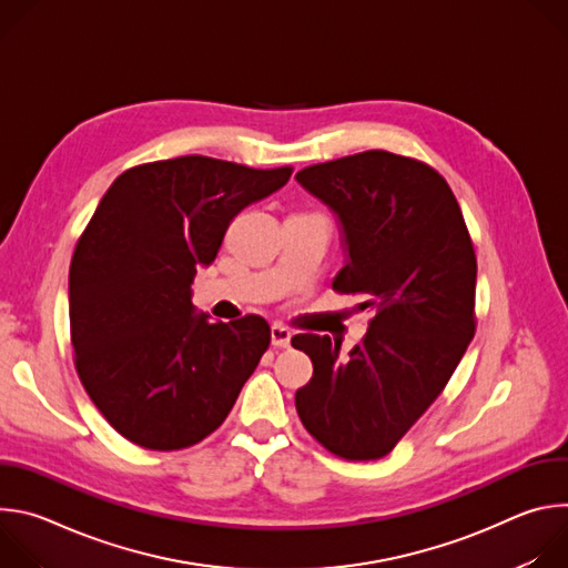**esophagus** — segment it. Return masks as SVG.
<instances>
[{"instance_id":"esophagus-1","label":"esophagus","mask_w":568,"mask_h":568,"mask_svg":"<svg viewBox=\"0 0 568 568\" xmlns=\"http://www.w3.org/2000/svg\"><path fill=\"white\" fill-rule=\"evenodd\" d=\"M290 339H292L290 328L281 326V323H276V326H272V344H274L276 348H287V346H290Z\"/></svg>"}]
</instances>
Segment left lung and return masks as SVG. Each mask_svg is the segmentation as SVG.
Returning <instances> with one entry per match:
<instances>
[{
  "mask_svg": "<svg viewBox=\"0 0 568 568\" xmlns=\"http://www.w3.org/2000/svg\"><path fill=\"white\" fill-rule=\"evenodd\" d=\"M296 180L339 215L348 263L333 290L373 312L348 359L328 335L292 337L314 366L296 412L335 456L377 460L432 407L474 337L471 237L445 178L412 156L366 150Z\"/></svg>",
  "mask_w": 568,
  "mask_h": 568,
  "instance_id": "left-lung-1",
  "label": "left lung"
}]
</instances>
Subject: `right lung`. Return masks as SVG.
Listing matches in <instances>:
<instances>
[{"mask_svg": "<svg viewBox=\"0 0 568 568\" xmlns=\"http://www.w3.org/2000/svg\"><path fill=\"white\" fill-rule=\"evenodd\" d=\"M292 166L250 169L186 154L134 166L103 195L69 267L73 366L130 443L175 452L213 434L270 348L247 314L209 323L191 303L231 220L287 184Z\"/></svg>", "mask_w": 568, "mask_h": 568, "instance_id": "obj_1", "label": "right lung"}]
</instances>
